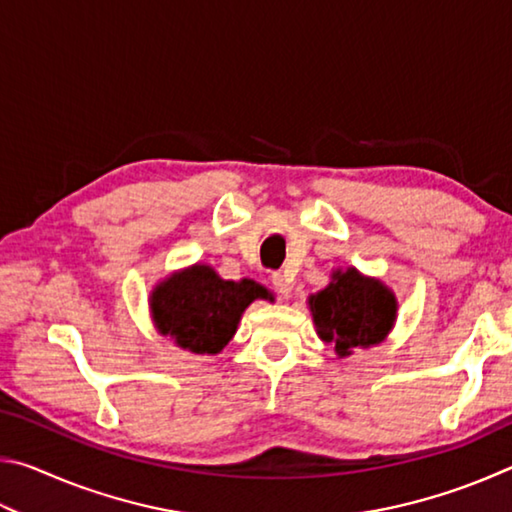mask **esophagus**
<instances>
[{
	"label": "esophagus",
	"instance_id": "obj_1",
	"mask_svg": "<svg viewBox=\"0 0 512 512\" xmlns=\"http://www.w3.org/2000/svg\"><path fill=\"white\" fill-rule=\"evenodd\" d=\"M273 289H275L277 296H280V300H289L291 298V282L287 280V275L275 273L273 275Z\"/></svg>",
	"mask_w": 512,
	"mask_h": 512
}]
</instances>
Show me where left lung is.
<instances>
[{
  "label": "left lung",
  "mask_w": 512,
  "mask_h": 512,
  "mask_svg": "<svg viewBox=\"0 0 512 512\" xmlns=\"http://www.w3.org/2000/svg\"><path fill=\"white\" fill-rule=\"evenodd\" d=\"M307 307L318 339L334 345L336 357L384 343L400 309L388 284L354 266L334 268L327 287L307 298Z\"/></svg>",
  "instance_id": "left-lung-1"
}]
</instances>
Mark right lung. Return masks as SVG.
Returning a JSON list of instances; mask_svg holds the SVG:
<instances>
[{
  "label": "right lung",
  "instance_id": "obj_1",
  "mask_svg": "<svg viewBox=\"0 0 512 512\" xmlns=\"http://www.w3.org/2000/svg\"><path fill=\"white\" fill-rule=\"evenodd\" d=\"M273 293L255 280H223L207 264L169 273L149 293V311L160 336L192 354H219L235 336L244 311Z\"/></svg>",
  "mask_w": 512,
  "mask_h": 512
}]
</instances>
